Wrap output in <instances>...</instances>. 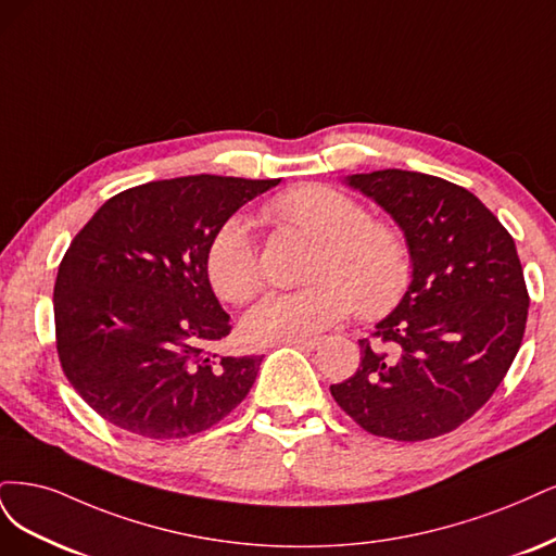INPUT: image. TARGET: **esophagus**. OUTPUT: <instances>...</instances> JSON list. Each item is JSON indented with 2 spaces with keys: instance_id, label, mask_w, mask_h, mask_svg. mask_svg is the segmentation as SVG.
Wrapping results in <instances>:
<instances>
[{
  "instance_id": "34e87169",
  "label": "esophagus",
  "mask_w": 556,
  "mask_h": 556,
  "mask_svg": "<svg viewBox=\"0 0 556 556\" xmlns=\"http://www.w3.org/2000/svg\"><path fill=\"white\" fill-rule=\"evenodd\" d=\"M289 346H295V349H302V351H314V349H318L320 346V339H289V342H286Z\"/></svg>"
}]
</instances>
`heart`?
<instances>
[{
    "label": "heart",
    "instance_id": "1",
    "mask_svg": "<svg viewBox=\"0 0 556 556\" xmlns=\"http://www.w3.org/2000/svg\"><path fill=\"white\" fill-rule=\"evenodd\" d=\"M265 217L316 240L298 291L267 293L242 320L249 342L307 339L346 318L357 304L365 318L397 307L410 281V254L400 228L367 217L351 195L326 185H300L279 193ZM205 277L222 300L242 304L261 289V267L247 222L226 219L205 247Z\"/></svg>",
    "mask_w": 556,
    "mask_h": 556
}]
</instances>
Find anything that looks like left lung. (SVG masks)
Instances as JSON below:
<instances>
[{
  "label": "left lung",
  "mask_w": 556,
  "mask_h": 556,
  "mask_svg": "<svg viewBox=\"0 0 556 556\" xmlns=\"http://www.w3.org/2000/svg\"><path fill=\"white\" fill-rule=\"evenodd\" d=\"M344 182L404 230L414 273L332 397L374 437L453 432L492 397L522 344L529 293L515 242L471 191L441 177L388 168Z\"/></svg>",
  "instance_id": "8db88e82"
}]
</instances>
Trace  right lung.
<instances>
[{"instance_id":"right-lung-1","label":"right lung","mask_w":556,"mask_h":556,"mask_svg":"<svg viewBox=\"0 0 556 556\" xmlns=\"http://www.w3.org/2000/svg\"><path fill=\"white\" fill-rule=\"evenodd\" d=\"M279 180L187 175L105 201L66 249L55 281L58 355L97 414L146 439H185L252 390L261 355L217 357L230 332L205 277L226 219Z\"/></svg>"}]
</instances>
